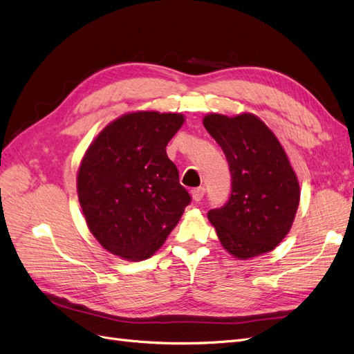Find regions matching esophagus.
<instances>
[{
	"mask_svg": "<svg viewBox=\"0 0 354 354\" xmlns=\"http://www.w3.org/2000/svg\"><path fill=\"white\" fill-rule=\"evenodd\" d=\"M203 195H205V187H196L192 190V198H194L195 202H199L203 198Z\"/></svg>",
	"mask_w": 354,
	"mask_h": 354,
	"instance_id": "1",
	"label": "esophagus"
}]
</instances>
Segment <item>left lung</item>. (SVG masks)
I'll return each instance as SVG.
<instances>
[{"label": "left lung", "mask_w": 354, "mask_h": 354, "mask_svg": "<svg viewBox=\"0 0 354 354\" xmlns=\"http://www.w3.org/2000/svg\"><path fill=\"white\" fill-rule=\"evenodd\" d=\"M202 122L232 174L229 201L208 211L221 246L239 260L270 252L291 230L299 203V183L285 149L250 112L208 113Z\"/></svg>", "instance_id": "8db88e82"}]
</instances>
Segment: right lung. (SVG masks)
I'll return each mask as SVG.
<instances>
[{"mask_svg": "<svg viewBox=\"0 0 354 354\" xmlns=\"http://www.w3.org/2000/svg\"><path fill=\"white\" fill-rule=\"evenodd\" d=\"M183 124L181 113H124L103 128L81 159L77 192L88 230L122 260L153 255L189 205L165 149Z\"/></svg>", "mask_w": 354, "mask_h": 354, "instance_id": "right-lung-1", "label": "right lung"}]
</instances>
